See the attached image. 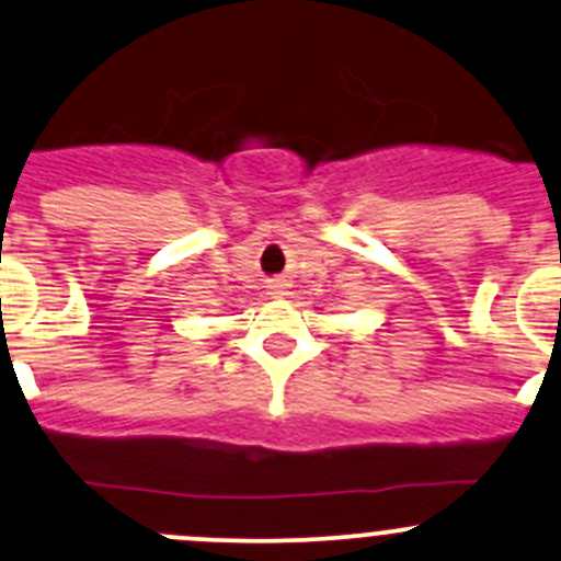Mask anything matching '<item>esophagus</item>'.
<instances>
[{"label": "esophagus", "mask_w": 561, "mask_h": 561, "mask_svg": "<svg viewBox=\"0 0 561 561\" xmlns=\"http://www.w3.org/2000/svg\"><path fill=\"white\" fill-rule=\"evenodd\" d=\"M274 295H282V285H274Z\"/></svg>", "instance_id": "obj_1"}]
</instances>
